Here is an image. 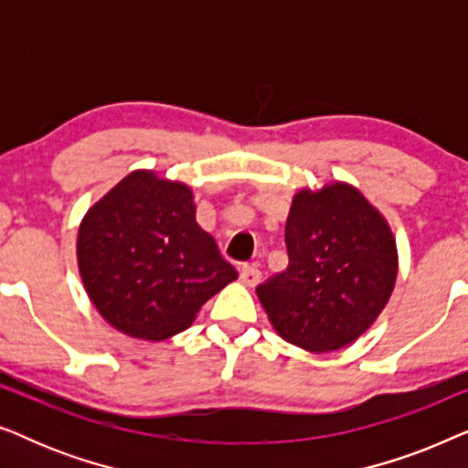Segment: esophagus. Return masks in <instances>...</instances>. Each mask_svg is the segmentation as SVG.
I'll return each mask as SVG.
<instances>
[{
	"label": "esophagus",
	"instance_id": "obj_1",
	"mask_svg": "<svg viewBox=\"0 0 468 468\" xmlns=\"http://www.w3.org/2000/svg\"><path fill=\"white\" fill-rule=\"evenodd\" d=\"M260 279H261V272L255 266H242L240 268V281L247 287H255L260 283Z\"/></svg>",
	"mask_w": 468,
	"mask_h": 468
}]
</instances>
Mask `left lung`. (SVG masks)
I'll return each instance as SVG.
<instances>
[{"label":"left lung","instance_id":"left-lung-1","mask_svg":"<svg viewBox=\"0 0 468 468\" xmlns=\"http://www.w3.org/2000/svg\"><path fill=\"white\" fill-rule=\"evenodd\" d=\"M290 266L258 287L272 328L313 354L360 338L386 309L399 274L396 239L354 185L300 189L285 223Z\"/></svg>","mask_w":468,"mask_h":468}]
</instances>
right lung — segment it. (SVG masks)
I'll list each match as a JSON object with an SVG mask.
<instances>
[{"label": "right lung", "mask_w": 468, "mask_h": 468, "mask_svg": "<svg viewBox=\"0 0 468 468\" xmlns=\"http://www.w3.org/2000/svg\"><path fill=\"white\" fill-rule=\"evenodd\" d=\"M76 258L87 296L112 328L143 341L187 330L239 279L197 226L191 187L133 170L82 217Z\"/></svg>", "instance_id": "add662e5"}]
</instances>
